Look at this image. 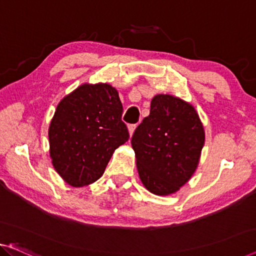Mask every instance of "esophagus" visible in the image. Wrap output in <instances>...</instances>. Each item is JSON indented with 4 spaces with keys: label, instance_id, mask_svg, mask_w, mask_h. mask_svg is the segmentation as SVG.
<instances>
[{
    "label": "esophagus",
    "instance_id": "obj_1",
    "mask_svg": "<svg viewBox=\"0 0 256 256\" xmlns=\"http://www.w3.org/2000/svg\"><path fill=\"white\" fill-rule=\"evenodd\" d=\"M136 128V124H130L128 125V132H130V136L133 134V132H134V130Z\"/></svg>",
    "mask_w": 256,
    "mask_h": 256
}]
</instances>
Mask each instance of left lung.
I'll use <instances>...</instances> for the list:
<instances>
[{
    "label": "left lung",
    "mask_w": 256,
    "mask_h": 256,
    "mask_svg": "<svg viewBox=\"0 0 256 256\" xmlns=\"http://www.w3.org/2000/svg\"><path fill=\"white\" fill-rule=\"evenodd\" d=\"M136 168L144 188L169 196L188 182L204 144V131L192 104L169 94H158L132 136Z\"/></svg>",
    "instance_id": "obj_1"
}]
</instances>
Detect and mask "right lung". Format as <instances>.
<instances>
[{
    "label": "right lung",
    "mask_w": 256,
    "mask_h": 256,
    "mask_svg": "<svg viewBox=\"0 0 256 256\" xmlns=\"http://www.w3.org/2000/svg\"><path fill=\"white\" fill-rule=\"evenodd\" d=\"M122 114L118 92L108 84H84L60 102L49 125V152L68 184L86 186L104 174L130 138Z\"/></svg>",
    "instance_id": "add662e5"
}]
</instances>
